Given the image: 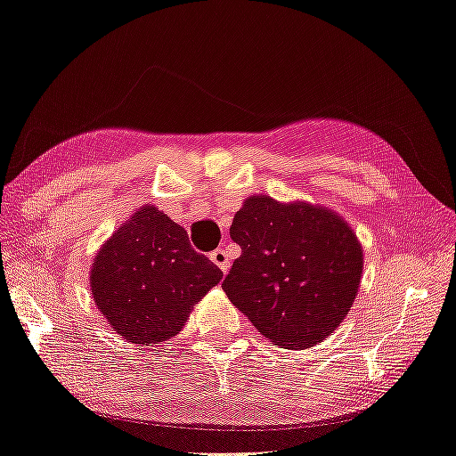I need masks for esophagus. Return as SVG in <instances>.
Masks as SVG:
<instances>
[{"mask_svg":"<svg viewBox=\"0 0 456 456\" xmlns=\"http://www.w3.org/2000/svg\"><path fill=\"white\" fill-rule=\"evenodd\" d=\"M210 260H213L223 272L229 270V256H227L225 249H221V248L215 249L213 254H210Z\"/></svg>","mask_w":456,"mask_h":456,"instance_id":"esophagus-1","label":"esophagus"}]
</instances>
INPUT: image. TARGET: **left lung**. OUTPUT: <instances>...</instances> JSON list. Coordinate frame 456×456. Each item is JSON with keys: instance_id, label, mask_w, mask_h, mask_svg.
Returning a JSON list of instances; mask_svg holds the SVG:
<instances>
[{"instance_id": "8db88e82", "label": "left lung", "mask_w": 456, "mask_h": 456, "mask_svg": "<svg viewBox=\"0 0 456 456\" xmlns=\"http://www.w3.org/2000/svg\"><path fill=\"white\" fill-rule=\"evenodd\" d=\"M229 233L241 256L223 290L264 338L305 350L334 334L358 295L364 264L342 216L257 194L237 210Z\"/></svg>"}]
</instances>
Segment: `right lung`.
<instances>
[{
  "label": "right lung",
  "mask_w": 456,
  "mask_h": 456,
  "mask_svg": "<svg viewBox=\"0 0 456 456\" xmlns=\"http://www.w3.org/2000/svg\"><path fill=\"white\" fill-rule=\"evenodd\" d=\"M221 278L223 272L190 246L184 227L145 205L100 248L90 289L117 334L153 346L180 334L190 311Z\"/></svg>",
  "instance_id": "add662e5"
}]
</instances>
